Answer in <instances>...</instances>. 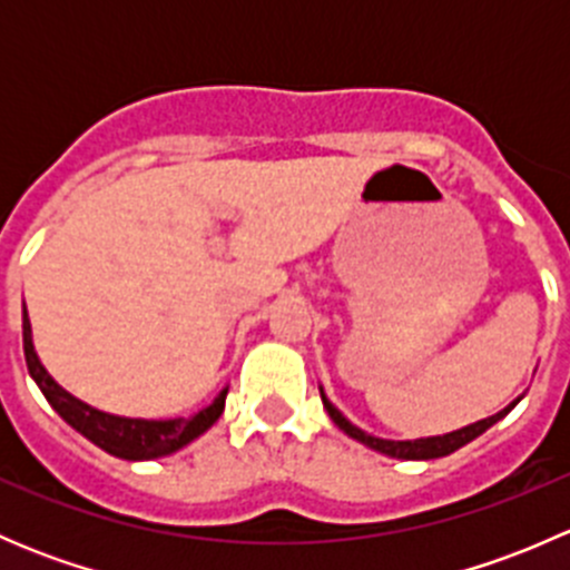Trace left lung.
Here are the masks:
<instances>
[{
    "label": "left lung",
    "mask_w": 570,
    "mask_h": 570,
    "mask_svg": "<svg viewBox=\"0 0 570 570\" xmlns=\"http://www.w3.org/2000/svg\"><path fill=\"white\" fill-rule=\"evenodd\" d=\"M320 394H322V405H325L327 416L333 419V424H336L338 430H344L350 439L361 441V444H366L370 450L383 452V455H389V458H400V461H433V458L452 455V452L461 450V446L469 444V441H474L476 435L485 433L488 428H493L499 419L508 416V413L513 411L521 400L519 396V400L510 402L504 411L493 413V416H488V419H480V422L469 424V428L452 430V433H446V435H433V439H416V441H386V439H375V435H370V433H364L361 428H355L353 422H347V419L342 416V411H338V407H333V402L327 400L322 389H320Z\"/></svg>",
    "instance_id": "8db88e82"
}]
</instances>
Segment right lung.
Segmentation results:
<instances>
[{"instance_id": "obj_1", "label": "right lung", "mask_w": 570, "mask_h": 570, "mask_svg": "<svg viewBox=\"0 0 570 570\" xmlns=\"http://www.w3.org/2000/svg\"><path fill=\"white\" fill-rule=\"evenodd\" d=\"M21 327H24V358L27 370H30L32 381L38 383V389L43 392L49 405L71 424L77 433H82L85 439L94 441L96 446L109 452L115 458H124V461H154V458H165L170 452L181 450L189 441H195L198 435H204L212 424L220 419L223 407H226V394L228 389H223L215 396L212 405H206L204 411H198L195 416L184 419H126V416H112V413L99 411V407H90L88 402L71 396L62 386H57L55 377L43 370L40 364L36 347H32V325L30 317H21Z\"/></svg>"}]
</instances>
